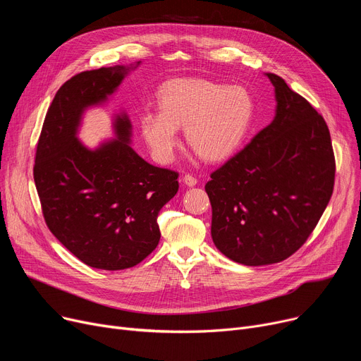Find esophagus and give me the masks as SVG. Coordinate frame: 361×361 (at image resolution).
<instances>
[{
  "instance_id": "34e87169",
  "label": "esophagus",
  "mask_w": 361,
  "mask_h": 361,
  "mask_svg": "<svg viewBox=\"0 0 361 361\" xmlns=\"http://www.w3.org/2000/svg\"><path fill=\"white\" fill-rule=\"evenodd\" d=\"M183 183H184L187 187H195V185L197 184V178L193 177V176H190V174H185V176L183 177Z\"/></svg>"
}]
</instances>
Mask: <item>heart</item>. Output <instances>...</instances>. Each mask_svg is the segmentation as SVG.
Masks as SVG:
<instances>
[{
  "label": "heart",
  "instance_id": "obj_1",
  "mask_svg": "<svg viewBox=\"0 0 361 361\" xmlns=\"http://www.w3.org/2000/svg\"><path fill=\"white\" fill-rule=\"evenodd\" d=\"M159 111H145L142 136L159 162L174 159L184 127L187 143L212 162L228 159L249 137L256 101L244 86H226L203 79H176L158 92Z\"/></svg>",
  "mask_w": 361,
  "mask_h": 361
}]
</instances>
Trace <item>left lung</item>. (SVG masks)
Here are the masks:
<instances>
[{
    "mask_svg": "<svg viewBox=\"0 0 361 361\" xmlns=\"http://www.w3.org/2000/svg\"><path fill=\"white\" fill-rule=\"evenodd\" d=\"M274 121L211 174V234L228 259L262 267L286 260L314 230L334 190L335 158L325 120L279 75Z\"/></svg>",
    "mask_w": 361,
    "mask_h": 361,
    "instance_id": "left-lung-1",
    "label": "left lung"
}]
</instances>
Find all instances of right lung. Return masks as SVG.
<instances>
[{
    "label": "right lung",
    "mask_w": 361,
    "mask_h": 361,
    "mask_svg": "<svg viewBox=\"0 0 361 361\" xmlns=\"http://www.w3.org/2000/svg\"><path fill=\"white\" fill-rule=\"evenodd\" d=\"M142 63L83 71L66 82L47 112L33 178L51 233L87 267L121 271L157 249L158 215L178 192L176 171L150 165L131 147L121 109L114 137L89 147L79 139L87 109L104 106Z\"/></svg>",
    "instance_id": "obj_1"
}]
</instances>
